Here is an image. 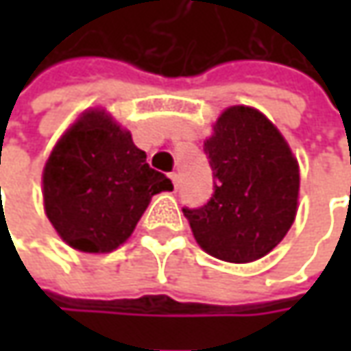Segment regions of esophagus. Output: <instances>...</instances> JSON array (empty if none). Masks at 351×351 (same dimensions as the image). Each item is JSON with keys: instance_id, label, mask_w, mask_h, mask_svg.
<instances>
[{"instance_id": "1", "label": "esophagus", "mask_w": 351, "mask_h": 351, "mask_svg": "<svg viewBox=\"0 0 351 351\" xmlns=\"http://www.w3.org/2000/svg\"><path fill=\"white\" fill-rule=\"evenodd\" d=\"M169 180H171V183H173V187H176V189L180 187V176H178V171H171V173H169Z\"/></svg>"}]
</instances>
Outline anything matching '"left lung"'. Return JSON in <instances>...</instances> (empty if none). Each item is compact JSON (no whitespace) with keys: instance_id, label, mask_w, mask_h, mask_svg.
Instances as JSON below:
<instances>
[{"instance_id":"1","label":"left lung","mask_w":351,"mask_h":351,"mask_svg":"<svg viewBox=\"0 0 351 351\" xmlns=\"http://www.w3.org/2000/svg\"><path fill=\"white\" fill-rule=\"evenodd\" d=\"M213 169V195L183 207L199 246L232 263L254 262L276 248L297 213L299 166L265 115L230 107L203 146Z\"/></svg>"}]
</instances>
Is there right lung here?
Returning a JSON list of instances; mask_svg holds the SVG:
<instances>
[{
    "instance_id": "right-lung-1",
    "label": "right lung",
    "mask_w": 351,
    "mask_h": 351,
    "mask_svg": "<svg viewBox=\"0 0 351 351\" xmlns=\"http://www.w3.org/2000/svg\"><path fill=\"white\" fill-rule=\"evenodd\" d=\"M173 185L146 164L130 132L89 111L62 136L43 173L48 221L66 244L111 252L132 234L150 199Z\"/></svg>"
}]
</instances>
